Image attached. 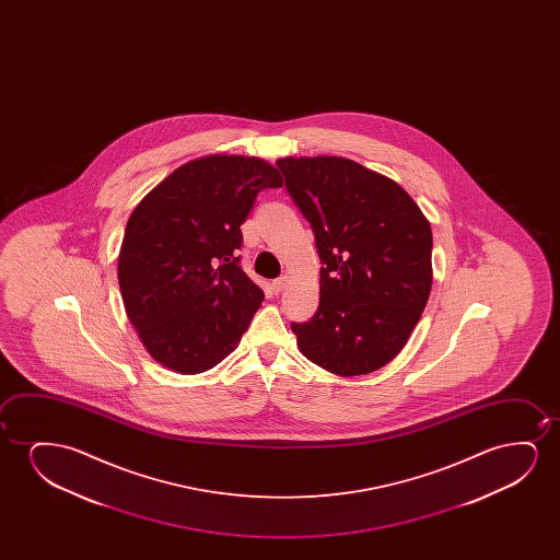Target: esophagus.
I'll use <instances>...</instances> for the list:
<instances>
[{"instance_id": "esophagus-1", "label": "esophagus", "mask_w": 560, "mask_h": 560, "mask_svg": "<svg viewBox=\"0 0 560 560\" xmlns=\"http://www.w3.org/2000/svg\"><path fill=\"white\" fill-rule=\"evenodd\" d=\"M287 281H289V277L287 276L277 277L276 281L271 283V289H273V292H276V294H279V292L283 291Z\"/></svg>"}]
</instances>
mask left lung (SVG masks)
<instances>
[{"mask_svg":"<svg viewBox=\"0 0 560 560\" xmlns=\"http://www.w3.org/2000/svg\"><path fill=\"white\" fill-rule=\"evenodd\" d=\"M314 231L319 307L291 323L300 352L340 376L368 375L398 355L432 287V231L396 182L340 156L277 161Z\"/></svg>","mask_w":560,"mask_h":560,"instance_id":"1","label":"left lung"}]
</instances>
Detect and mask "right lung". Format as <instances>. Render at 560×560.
Instances as JSON below:
<instances>
[{
	"label": "right lung",
	"instance_id": "right-lung-1",
	"mask_svg": "<svg viewBox=\"0 0 560 560\" xmlns=\"http://www.w3.org/2000/svg\"><path fill=\"white\" fill-rule=\"evenodd\" d=\"M281 185L268 162L210 154L174 170L131 212L118 283L128 319L164 368L195 375L237 348L264 300L241 268V225L258 192Z\"/></svg>",
	"mask_w": 560,
	"mask_h": 560
}]
</instances>
